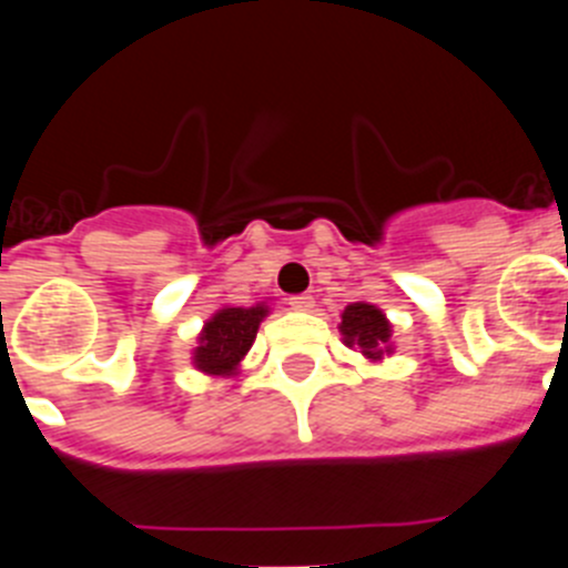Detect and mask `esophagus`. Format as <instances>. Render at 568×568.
I'll use <instances>...</instances> for the list:
<instances>
[{
    "label": "esophagus",
    "instance_id": "esophagus-1",
    "mask_svg": "<svg viewBox=\"0 0 568 568\" xmlns=\"http://www.w3.org/2000/svg\"><path fill=\"white\" fill-rule=\"evenodd\" d=\"M288 305L300 313H311L313 307H316V300H313L311 294H296V296H288Z\"/></svg>",
    "mask_w": 568,
    "mask_h": 568
}]
</instances>
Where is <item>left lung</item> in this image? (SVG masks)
Listing matches in <instances>:
<instances>
[{"instance_id":"1","label":"left lung","mask_w":568,"mask_h":568,"mask_svg":"<svg viewBox=\"0 0 568 568\" xmlns=\"http://www.w3.org/2000/svg\"><path fill=\"white\" fill-rule=\"evenodd\" d=\"M341 332L346 337L348 346H359V352L368 359H379L382 354L390 352V324H387L385 313L379 307L368 305V302H354L343 311Z\"/></svg>"}]
</instances>
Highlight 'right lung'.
Wrapping results in <instances>:
<instances>
[{
  "mask_svg": "<svg viewBox=\"0 0 568 568\" xmlns=\"http://www.w3.org/2000/svg\"><path fill=\"white\" fill-rule=\"evenodd\" d=\"M266 313V305L222 307L203 326L200 346L194 348V365L214 376L236 374V365L250 352L252 341L257 335V324Z\"/></svg>",
  "mask_w": 568,
  "mask_h": 568,
  "instance_id": "right-lung-1",
  "label": "right lung"
}]
</instances>
